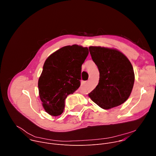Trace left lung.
<instances>
[{"label": "left lung", "instance_id": "8db88e82", "mask_svg": "<svg viewBox=\"0 0 156 156\" xmlns=\"http://www.w3.org/2000/svg\"><path fill=\"white\" fill-rule=\"evenodd\" d=\"M99 71L98 86L88 94L94 103L110 109L124 103L129 97L135 81L133 66L122 52L114 48L89 47Z\"/></svg>", "mask_w": 156, "mask_h": 156}]
</instances>
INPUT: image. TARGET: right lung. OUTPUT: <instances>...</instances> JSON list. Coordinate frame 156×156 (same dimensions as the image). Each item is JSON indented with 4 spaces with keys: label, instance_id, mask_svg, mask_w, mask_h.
<instances>
[{
    "label": "right lung",
    "instance_id": "1",
    "mask_svg": "<svg viewBox=\"0 0 156 156\" xmlns=\"http://www.w3.org/2000/svg\"><path fill=\"white\" fill-rule=\"evenodd\" d=\"M88 54L87 47L73 44L56 51L44 62L38 80L39 95L50 115H61L65 99L80 87L81 65Z\"/></svg>",
    "mask_w": 156,
    "mask_h": 156
}]
</instances>
